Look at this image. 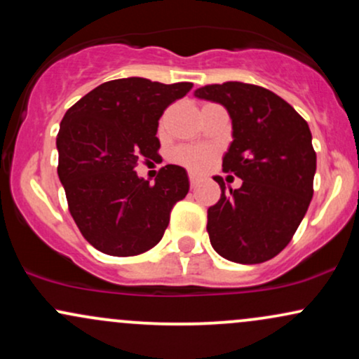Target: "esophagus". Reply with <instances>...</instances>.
I'll return each instance as SVG.
<instances>
[{
	"label": "esophagus",
	"mask_w": 359,
	"mask_h": 359,
	"mask_svg": "<svg viewBox=\"0 0 359 359\" xmlns=\"http://www.w3.org/2000/svg\"><path fill=\"white\" fill-rule=\"evenodd\" d=\"M189 180H191V185H192V187H196L197 182H199V175L194 174V172H191V174H189Z\"/></svg>",
	"instance_id": "34e87169"
}]
</instances>
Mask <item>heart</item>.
<instances>
[{"label":"heart","mask_w":359,"mask_h":359,"mask_svg":"<svg viewBox=\"0 0 359 359\" xmlns=\"http://www.w3.org/2000/svg\"><path fill=\"white\" fill-rule=\"evenodd\" d=\"M175 160L192 170H201L211 162V151L204 150V148L184 147L175 151Z\"/></svg>","instance_id":"1"}]
</instances>
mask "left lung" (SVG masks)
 <instances>
[{"label":"left lung","mask_w":359,"mask_h":359,"mask_svg":"<svg viewBox=\"0 0 359 359\" xmlns=\"http://www.w3.org/2000/svg\"><path fill=\"white\" fill-rule=\"evenodd\" d=\"M199 100L228 109L233 142L222 170L243 180L208 209V233L222 258L243 265L277 257L290 243L314 194L316 151L307 121L271 90L245 82L196 89Z\"/></svg>","instance_id":"obj_1"}]
</instances>
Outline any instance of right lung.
<instances>
[{
	"instance_id": "1",
	"label": "right lung",
	"mask_w": 359,
	"mask_h": 359,
	"mask_svg": "<svg viewBox=\"0 0 359 359\" xmlns=\"http://www.w3.org/2000/svg\"><path fill=\"white\" fill-rule=\"evenodd\" d=\"M191 89L192 82L109 81L62 118L57 172L77 228L96 250L135 257L162 240L172 208L189 192L187 172L165 165L150 184L135 167L158 156V119Z\"/></svg>"
}]
</instances>
